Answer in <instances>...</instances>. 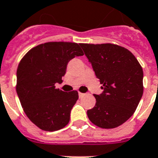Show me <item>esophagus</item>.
Listing matches in <instances>:
<instances>
[{
    "mask_svg": "<svg viewBox=\"0 0 158 158\" xmlns=\"http://www.w3.org/2000/svg\"><path fill=\"white\" fill-rule=\"evenodd\" d=\"M84 93H82V92H79V97H83V96H84Z\"/></svg>",
    "mask_w": 158,
    "mask_h": 158,
    "instance_id": "esophagus-1",
    "label": "esophagus"
}]
</instances>
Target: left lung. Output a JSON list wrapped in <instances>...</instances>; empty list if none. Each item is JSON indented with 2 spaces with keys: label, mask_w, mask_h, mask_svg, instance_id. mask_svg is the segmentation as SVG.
Masks as SVG:
<instances>
[{
  "label": "left lung",
  "mask_w": 158,
  "mask_h": 158,
  "mask_svg": "<svg viewBox=\"0 0 158 158\" xmlns=\"http://www.w3.org/2000/svg\"><path fill=\"white\" fill-rule=\"evenodd\" d=\"M103 92L87 111L97 127L115 128L132 116L143 95V69L132 52L114 44H80Z\"/></svg>",
  "instance_id": "1"
}]
</instances>
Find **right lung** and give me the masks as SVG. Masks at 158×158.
<instances>
[{
    "label": "right lung",
    "instance_id": "right-lung-1",
    "mask_svg": "<svg viewBox=\"0 0 158 158\" xmlns=\"http://www.w3.org/2000/svg\"><path fill=\"white\" fill-rule=\"evenodd\" d=\"M83 52L79 44L47 42L35 46L21 59L17 69L16 91L27 118L40 129L55 131L70 121L79 99L77 91L56 88L62 82L68 62Z\"/></svg>",
    "mask_w": 158,
    "mask_h": 158
}]
</instances>
